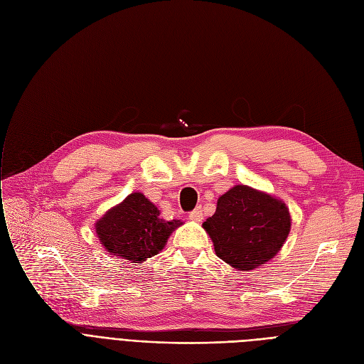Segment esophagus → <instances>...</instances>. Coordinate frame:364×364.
<instances>
[{
	"label": "esophagus",
	"instance_id": "esophagus-1",
	"mask_svg": "<svg viewBox=\"0 0 364 364\" xmlns=\"http://www.w3.org/2000/svg\"><path fill=\"white\" fill-rule=\"evenodd\" d=\"M188 218H190V220H193V221H202V220H203V213H202V208H200V206L195 208L193 211L188 214Z\"/></svg>",
	"mask_w": 364,
	"mask_h": 364
}]
</instances>
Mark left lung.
<instances>
[{"label": "left lung", "mask_w": 364, "mask_h": 364, "mask_svg": "<svg viewBox=\"0 0 364 364\" xmlns=\"http://www.w3.org/2000/svg\"><path fill=\"white\" fill-rule=\"evenodd\" d=\"M218 258L240 272L270 261L291 230L288 208L270 195L235 186L217 202V211L203 223Z\"/></svg>", "instance_id": "left-lung-1"}]
</instances>
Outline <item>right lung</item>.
<instances>
[{
    "mask_svg": "<svg viewBox=\"0 0 364 364\" xmlns=\"http://www.w3.org/2000/svg\"><path fill=\"white\" fill-rule=\"evenodd\" d=\"M181 224L180 220L159 218V209L144 195L131 193L97 221L95 230L110 254L143 262L162 251L169 235Z\"/></svg>",
    "mask_w": 364,
    "mask_h": 364,
    "instance_id": "right-lung-1",
    "label": "right lung"
}]
</instances>
